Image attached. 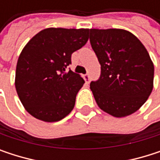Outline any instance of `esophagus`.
Returning a JSON list of instances; mask_svg holds the SVG:
<instances>
[{"label": "esophagus", "mask_w": 160, "mask_h": 160, "mask_svg": "<svg viewBox=\"0 0 160 160\" xmlns=\"http://www.w3.org/2000/svg\"><path fill=\"white\" fill-rule=\"evenodd\" d=\"M84 80H85V81H86V83H89V82H90V80H91V77H90V75H89V74L84 75Z\"/></svg>", "instance_id": "34e87169"}]
</instances>
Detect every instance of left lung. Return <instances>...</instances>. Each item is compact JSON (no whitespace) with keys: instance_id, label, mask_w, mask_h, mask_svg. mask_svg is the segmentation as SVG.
<instances>
[{"instance_id":"obj_1","label":"left lung","mask_w":160,"mask_h":160,"mask_svg":"<svg viewBox=\"0 0 160 160\" xmlns=\"http://www.w3.org/2000/svg\"><path fill=\"white\" fill-rule=\"evenodd\" d=\"M90 42L101 65L99 79L90 84L98 107L116 118L137 111L154 80V65L143 43L118 28H92Z\"/></svg>"}]
</instances>
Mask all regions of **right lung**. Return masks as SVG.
<instances>
[{"label":"right lung","mask_w":160,"mask_h":160,"mask_svg":"<svg viewBox=\"0 0 160 160\" xmlns=\"http://www.w3.org/2000/svg\"><path fill=\"white\" fill-rule=\"evenodd\" d=\"M88 34L87 28H50L36 34L22 50L16 89L31 116L54 122L72 111L84 80L68 66L71 54L88 42Z\"/></svg>","instance_id":"right-lung-1"}]
</instances>
